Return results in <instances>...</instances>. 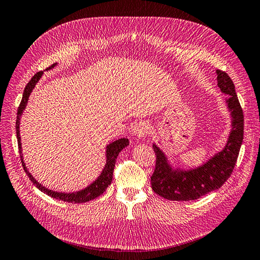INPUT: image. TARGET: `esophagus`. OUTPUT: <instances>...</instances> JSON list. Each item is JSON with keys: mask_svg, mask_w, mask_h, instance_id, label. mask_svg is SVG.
Listing matches in <instances>:
<instances>
[{"mask_svg": "<svg viewBox=\"0 0 260 260\" xmlns=\"http://www.w3.org/2000/svg\"><path fill=\"white\" fill-rule=\"evenodd\" d=\"M150 132L149 125L146 122H138L133 126V133L137 137H146Z\"/></svg>", "mask_w": 260, "mask_h": 260, "instance_id": "obj_1", "label": "esophagus"}]
</instances>
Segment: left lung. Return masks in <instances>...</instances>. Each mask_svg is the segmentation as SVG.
Segmentation results:
<instances>
[{
    "label": "left lung",
    "instance_id": "left-lung-1",
    "mask_svg": "<svg viewBox=\"0 0 260 260\" xmlns=\"http://www.w3.org/2000/svg\"><path fill=\"white\" fill-rule=\"evenodd\" d=\"M217 82L222 93L229 95L226 103L232 115V132L220 153L195 170H173L164 153L153 145L156 155L155 171L150 177L156 194L168 201H195L208 192L220 188L231 177L244 138V113L232 78L224 71L217 70Z\"/></svg>",
    "mask_w": 260,
    "mask_h": 260
}]
</instances>
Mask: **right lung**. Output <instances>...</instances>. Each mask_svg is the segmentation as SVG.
Masks as SVG:
<instances>
[{
    "label": "right lung",
    "mask_w": 260,
    "mask_h": 260,
    "mask_svg": "<svg viewBox=\"0 0 260 260\" xmlns=\"http://www.w3.org/2000/svg\"><path fill=\"white\" fill-rule=\"evenodd\" d=\"M56 65V63H54L53 65H51L50 68L47 70H50L54 66ZM43 72H38L29 81L25 88H24L23 92V98L22 101L19 105V108H17V116H16V124H15V128H16V138H17V144H19V150H20V156H21V160H22V165L24 171L27 174V176L31 179V182L38 187V188L43 191L44 194L51 196L53 198L59 199V201L63 202H69V203H86L92 201V199L101 196L103 192L105 191V189L107 188L108 186L111 185L112 179H113V172H114V167H115V161L117 156L119 154L120 150L123 148H125L127 145H129V142L127 138H119V140L111 143L108 146L106 147V165L103 170L102 174L99 176V178L95 180L93 184H90L89 186H87L86 188H84L83 190L76 191V192H57V191H53L45 188L44 186H42L40 183L36 182V179H34V177L31 175V173L27 172V168L25 167V164L23 161V156H22V147H21V137H20V117L22 115V113L24 111V108L26 107L27 101H28V96L31 94V92L33 90V88L35 87V84L39 82V80L41 78Z\"/></svg>",
    "instance_id": "obj_1"
}]
</instances>
